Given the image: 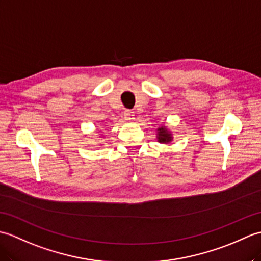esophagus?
I'll return each instance as SVG.
<instances>
[{"label":"esophagus","instance_id":"obj_1","mask_svg":"<svg viewBox=\"0 0 261 261\" xmlns=\"http://www.w3.org/2000/svg\"><path fill=\"white\" fill-rule=\"evenodd\" d=\"M124 116H125L126 120H134L135 119V113L130 110H126L124 112Z\"/></svg>","mask_w":261,"mask_h":261}]
</instances>
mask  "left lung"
<instances>
[{
  "mask_svg": "<svg viewBox=\"0 0 261 261\" xmlns=\"http://www.w3.org/2000/svg\"><path fill=\"white\" fill-rule=\"evenodd\" d=\"M156 137L157 141L159 143H164V145H168L171 141L174 140V135L173 132L170 131L167 125H159L156 129Z\"/></svg>",
  "mask_w": 261,
  "mask_h": 261,
  "instance_id": "obj_1",
  "label": "left lung"
}]
</instances>
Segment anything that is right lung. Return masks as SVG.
Instances as JSON below:
<instances>
[{
	"instance_id": "add662e5",
	"label": "right lung",
	"mask_w": 261,
	"mask_h": 261,
	"mask_svg": "<svg viewBox=\"0 0 261 261\" xmlns=\"http://www.w3.org/2000/svg\"><path fill=\"white\" fill-rule=\"evenodd\" d=\"M99 137H104V136H102V135H99ZM99 146H102V145H99Z\"/></svg>"
}]
</instances>
